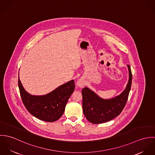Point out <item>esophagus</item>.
<instances>
[{"label": "esophagus", "mask_w": 155, "mask_h": 155, "mask_svg": "<svg viewBox=\"0 0 155 155\" xmlns=\"http://www.w3.org/2000/svg\"><path fill=\"white\" fill-rule=\"evenodd\" d=\"M76 85L79 88H82L85 85V82L82 79H79L76 82Z\"/></svg>", "instance_id": "obj_1"}]
</instances>
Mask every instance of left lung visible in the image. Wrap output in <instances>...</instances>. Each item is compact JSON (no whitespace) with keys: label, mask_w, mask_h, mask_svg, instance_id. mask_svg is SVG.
<instances>
[{"label":"left lung","mask_w":155,"mask_h":155,"mask_svg":"<svg viewBox=\"0 0 155 155\" xmlns=\"http://www.w3.org/2000/svg\"><path fill=\"white\" fill-rule=\"evenodd\" d=\"M127 67L129 79L126 88L113 98L104 99L88 87L82 89L83 111L91 123L98 124L110 121L119 116L124 109L131 90L133 78L131 67L130 65Z\"/></svg>","instance_id":"1"}]
</instances>
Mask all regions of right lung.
Wrapping results in <instances>:
<instances>
[{"instance_id": "1", "label": "right lung", "mask_w": 155, "mask_h": 155, "mask_svg": "<svg viewBox=\"0 0 155 155\" xmlns=\"http://www.w3.org/2000/svg\"><path fill=\"white\" fill-rule=\"evenodd\" d=\"M18 87L23 104L28 111L40 120L52 122L59 119L63 114L75 85L74 80H71L48 94L35 95L25 91L18 77Z\"/></svg>"}]
</instances>
